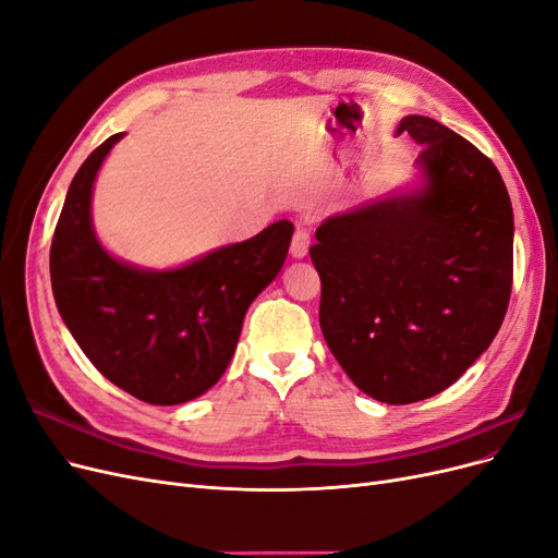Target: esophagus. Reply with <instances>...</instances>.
Instances as JSON below:
<instances>
[{
	"label": "esophagus",
	"instance_id": "1",
	"mask_svg": "<svg viewBox=\"0 0 558 558\" xmlns=\"http://www.w3.org/2000/svg\"><path fill=\"white\" fill-rule=\"evenodd\" d=\"M310 251V228L305 221H300L293 234V242H291V256L293 258H305Z\"/></svg>",
	"mask_w": 558,
	"mask_h": 558
}]
</instances>
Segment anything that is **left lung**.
Returning <instances> with one entry per match:
<instances>
[{
    "label": "left lung",
    "instance_id": "left-lung-1",
    "mask_svg": "<svg viewBox=\"0 0 558 558\" xmlns=\"http://www.w3.org/2000/svg\"><path fill=\"white\" fill-rule=\"evenodd\" d=\"M421 185L326 218L310 248L326 344L363 393L410 404L445 391L494 342L512 293V202L461 134L404 116Z\"/></svg>",
    "mask_w": 558,
    "mask_h": 558
}]
</instances>
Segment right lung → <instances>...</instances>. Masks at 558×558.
I'll return each instance as SVG.
<instances>
[{
	"label": "right lung",
	"instance_id": "obj_1",
	"mask_svg": "<svg viewBox=\"0 0 558 558\" xmlns=\"http://www.w3.org/2000/svg\"><path fill=\"white\" fill-rule=\"evenodd\" d=\"M118 132L78 167L50 244L58 312L90 363L125 393L150 404L189 402L221 379L246 310L289 253L293 223L221 246L177 269L113 258L93 230V183Z\"/></svg>",
	"mask_w": 558,
	"mask_h": 558
}]
</instances>
